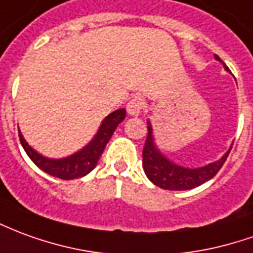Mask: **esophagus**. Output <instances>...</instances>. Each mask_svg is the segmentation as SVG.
<instances>
[{
  "label": "esophagus",
  "instance_id": "esophagus-1",
  "mask_svg": "<svg viewBox=\"0 0 253 253\" xmlns=\"http://www.w3.org/2000/svg\"><path fill=\"white\" fill-rule=\"evenodd\" d=\"M144 100L141 97H132L130 101L127 102V112L131 116H138L144 111Z\"/></svg>",
  "mask_w": 253,
  "mask_h": 253
}]
</instances>
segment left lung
<instances>
[{
  "mask_svg": "<svg viewBox=\"0 0 253 253\" xmlns=\"http://www.w3.org/2000/svg\"><path fill=\"white\" fill-rule=\"evenodd\" d=\"M215 59L222 61L219 56ZM225 68L227 67L225 64ZM230 153V149L226 152L225 156L220 160L201 167V169H185L181 166L171 163L166 157L157 151L153 144L152 137V127L148 126V135L145 139L144 149H142V166L146 176L149 178L152 183L156 186L167 190H188L200 186L201 183L210 181L211 178L218 174V171L225 164L226 159Z\"/></svg>",
  "mask_w": 253,
  "mask_h": 253,
  "instance_id": "left-lung-1",
  "label": "left lung"
}]
</instances>
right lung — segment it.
<instances>
[{
	"label": "right lung",
	"mask_w": 253,
	"mask_h": 253,
	"mask_svg": "<svg viewBox=\"0 0 253 253\" xmlns=\"http://www.w3.org/2000/svg\"><path fill=\"white\" fill-rule=\"evenodd\" d=\"M125 116H126V109L123 108L109 114L102 122L94 139L86 148H84L82 151H79L72 156L60 159V160H53V159H46V157L41 156L40 153H37L26 142V139L23 138L20 131H19V138H20L24 151L28 155V157L34 162L35 166H38L42 171H45L49 175L64 179V181H70V179H77V178L84 176L96 167L98 159L104 152L105 145L108 144L115 128L118 127L121 122H123Z\"/></svg>",
	"instance_id": "1"
}]
</instances>
